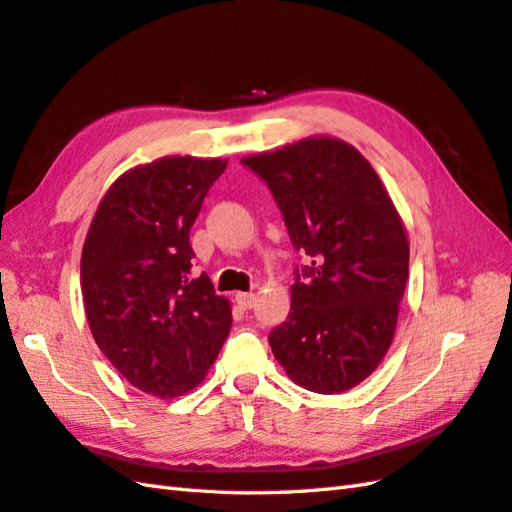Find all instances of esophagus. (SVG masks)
I'll list each match as a JSON object with an SVG mask.
<instances>
[{"mask_svg":"<svg viewBox=\"0 0 512 512\" xmlns=\"http://www.w3.org/2000/svg\"><path fill=\"white\" fill-rule=\"evenodd\" d=\"M257 296L253 292H237L235 294V303L242 307V310H251V307L255 305Z\"/></svg>","mask_w":512,"mask_h":512,"instance_id":"1","label":"esophagus"}]
</instances>
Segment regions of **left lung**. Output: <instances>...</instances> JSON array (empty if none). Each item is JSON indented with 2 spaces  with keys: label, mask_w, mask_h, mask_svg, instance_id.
<instances>
[{
  "label": "left lung",
  "mask_w": 512,
  "mask_h": 512,
  "mask_svg": "<svg viewBox=\"0 0 512 512\" xmlns=\"http://www.w3.org/2000/svg\"><path fill=\"white\" fill-rule=\"evenodd\" d=\"M242 163L268 183L296 251L290 314L268 342L294 384L320 395L358 386L395 338L408 281L406 227L373 165L336 137H307Z\"/></svg>",
  "instance_id": "1"
}]
</instances>
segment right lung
I'll use <instances>...</instances> for the list:
<instances>
[{"label": "right lung", "mask_w": 512, "mask_h": 512, "mask_svg": "<svg viewBox=\"0 0 512 512\" xmlns=\"http://www.w3.org/2000/svg\"><path fill=\"white\" fill-rule=\"evenodd\" d=\"M229 161L163 157L100 200L80 259L87 323L109 362L161 399L194 390L231 331V303L192 275L189 229Z\"/></svg>", "instance_id": "add662e5"}]
</instances>
